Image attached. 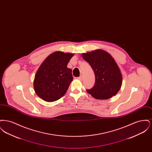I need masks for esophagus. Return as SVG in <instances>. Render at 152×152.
<instances>
[{"mask_svg":"<svg viewBox=\"0 0 152 152\" xmlns=\"http://www.w3.org/2000/svg\"><path fill=\"white\" fill-rule=\"evenodd\" d=\"M77 79L80 80H83V76H80L79 77H77Z\"/></svg>","mask_w":152,"mask_h":152,"instance_id":"obj_1","label":"esophagus"}]
</instances>
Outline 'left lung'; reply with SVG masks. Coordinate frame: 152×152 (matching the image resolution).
<instances>
[{"instance_id":"left-lung-1","label":"left lung","mask_w":152,"mask_h":152,"mask_svg":"<svg viewBox=\"0 0 152 152\" xmlns=\"http://www.w3.org/2000/svg\"><path fill=\"white\" fill-rule=\"evenodd\" d=\"M82 56L91 66L95 75L94 86L87 89L96 99H108L120 89L123 77L114 58L107 52L97 50L83 53Z\"/></svg>"}]
</instances>
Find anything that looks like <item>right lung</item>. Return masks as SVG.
I'll return each instance as SVG.
<instances>
[{"mask_svg":"<svg viewBox=\"0 0 152 152\" xmlns=\"http://www.w3.org/2000/svg\"><path fill=\"white\" fill-rule=\"evenodd\" d=\"M73 53L56 51L45 59L36 72L34 87L36 94L47 102L56 101L65 94L73 80L67 68Z\"/></svg>","mask_w":152,"mask_h":152,"instance_id":"right-lung-1","label":"right lung"}]
</instances>
